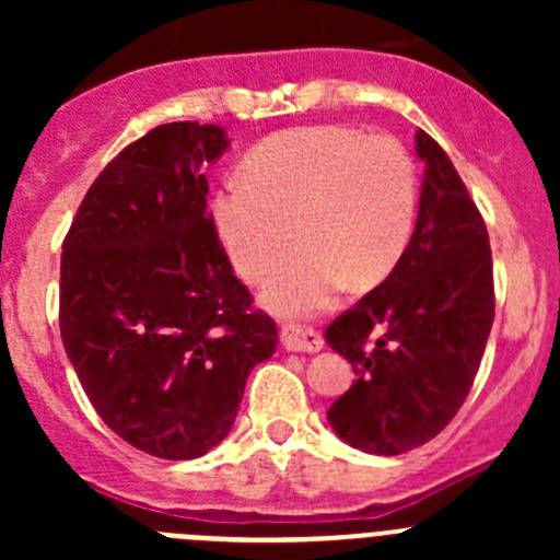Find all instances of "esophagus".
Instances as JSON below:
<instances>
[{
  "instance_id": "esophagus-1",
  "label": "esophagus",
  "mask_w": 560,
  "mask_h": 560,
  "mask_svg": "<svg viewBox=\"0 0 560 560\" xmlns=\"http://www.w3.org/2000/svg\"><path fill=\"white\" fill-rule=\"evenodd\" d=\"M281 343H284L287 352H319L325 347L322 336L312 327H284Z\"/></svg>"
}]
</instances>
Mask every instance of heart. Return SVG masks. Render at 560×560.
<instances>
[{"instance_id": "1", "label": "heart", "mask_w": 560, "mask_h": 560, "mask_svg": "<svg viewBox=\"0 0 560 560\" xmlns=\"http://www.w3.org/2000/svg\"><path fill=\"white\" fill-rule=\"evenodd\" d=\"M213 219L235 270L268 281L281 314L327 306L352 281L374 287L398 265L417 222L415 162L387 135L316 124L273 135L248 151L241 178L213 200Z\"/></svg>"}]
</instances>
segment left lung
<instances>
[{
	"label": "left lung",
	"instance_id": "obj_1",
	"mask_svg": "<svg viewBox=\"0 0 560 560\" xmlns=\"http://www.w3.org/2000/svg\"><path fill=\"white\" fill-rule=\"evenodd\" d=\"M417 154L425 178L404 257L325 330L358 376L327 420L343 442L374 455L409 453L453 422L495 314L482 213L425 129H417Z\"/></svg>",
	"mask_w": 560,
	"mask_h": 560
}]
</instances>
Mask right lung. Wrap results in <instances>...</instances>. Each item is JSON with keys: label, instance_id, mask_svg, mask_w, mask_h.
Here are the masks:
<instances>
[{"label": "right lung", "instance_id": "obj_1", "mask_svg": "<svg viewBox=\"0 0 560 560\" xmlns=\"http://www.w3.org/2000/svg\"><path fill=\"white\" fill-rule=\"evenodd\" d=\"M224 149L219 124L151 129L107 162L61 244L67 358L105 425L165 460L228 436L279 341L206 211L202 165Z\"/></svg>", "mask_w": 560, "mask_h": 560}]
</instances>
